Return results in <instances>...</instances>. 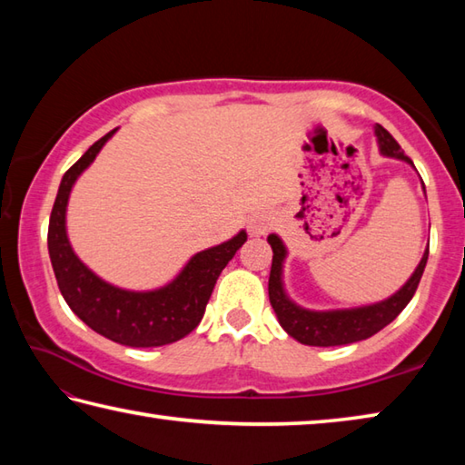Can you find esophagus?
I'll list each match as a JSON object with an SVG mask.
<instances>
[{
    "label": "esophagus",
    "instance_id": "obj_1",
    "mask_svg": "<svg viewBox=\"0 0 465 465\" xmlns=\"http://www.w3.org/2000/svg\"><path fill=\"white\" fill-rule=\"evenodd\" d=\"M273 224H275V216L270 210H257L249 220V231L251 234H255V237H262V234L272 231Z\"/></svg>",
    "mask_w": 465,
    "mask_h": 465
}]
</instances>
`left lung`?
Wrapping results in <instances>:
<instances>
[{"mask_svg":"<svg viewBox=\"0 0 465 465\" xmlns=\"http://www.w3.org/2000/svg\"><path fill=\"white\" fill-rule=\"evenodd\" d=\"M376 136L380 151L388 154V157L402 159L406 163L412 161L406 157L401 144L394 141V136L388 133V130L376 124ZM270 245L273 249V259H272V273H270V302L273 306L275 314H278V321L288 332L290 337L304 345L312 347H335V345H349L357 343V341L370 339L381 331L386 324L392 322L398 314H401L406 304L411 302L414 292L419 288V282L422 278V272H425L427 259H429V249L422 255L420 263L411 280L404 283V286L396 292L394 296H390L384 302L371 304V306H361V308H351V311H329V312H314L306 311V308L296 306L283 292L282 283V265L283 259H286V247L280 241V237L270 234L267 237Z\"/></svg>","mask_w":465,"mask_h":465,"instance_id":"1","label":"left lung"}]
</instances>
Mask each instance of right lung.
<instances>
[{"instance_id": "1", "label": "right lung", "mask_w": 465, "mask_h": 465, "mask_svg": "<svg viewBox=\"0 0 465 465\" xmlns=\"http://www.w3.org/2000/svg\"><path fill=\"white\" fill-rule=\"evenodd\" d=\"M114 133L116 128L89 146L84 157L63 175L48 223V255L64 302L89 329L128 347L169 345L198 327L220 272L247 241V232L241 231L223 245L200 251L165 288L128 292L97 278L73 253L64 214L73 183Z\"/></svg>"}]
</instances>
